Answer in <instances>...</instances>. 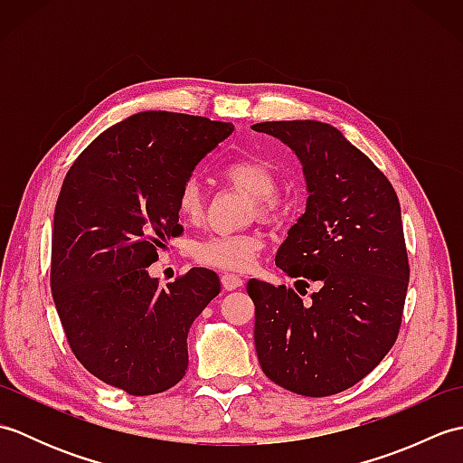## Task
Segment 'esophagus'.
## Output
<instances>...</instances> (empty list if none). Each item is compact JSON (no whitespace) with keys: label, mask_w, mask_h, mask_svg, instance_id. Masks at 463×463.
Wrapping results in <instances>:
<instances>
[{"label":"esophagus","mask_w":463,"mask_h":463,"mask_svg":"<svg viewBox=\"0 0 463 463\" xmlns=\"http://www.w3.org/2000/svg\"><path fill=\"white\" fill-rule=\"evenodd\" d=\"M221 282H222L224 290H234V288H241L244 280H242L241 277H237V274H229V272H224L222 277H221Z\"/></svg>","instance_id":"esophagus-1"}]
</instances>
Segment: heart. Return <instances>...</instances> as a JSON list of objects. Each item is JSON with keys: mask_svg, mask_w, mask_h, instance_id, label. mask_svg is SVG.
Returning <instances> with one entry per match:
<instances>
[{"mask_svg": "<svg viewBox=\"0 0 463 463\" xmlns=\"http://www.w3.org/2000/svg\"><path fill=\"white\" fill-rule=\"evenodd\" d=\"M224 179L237 186L252 201V213L262 221H277L282 214L279 193V175L269 161L257 156L231 161L224 166ZM176 211L184 219H196L203 211V193L194 176L184 179L176 191ZM264 247L257 232L211 234L193 247V257L204 267L231 272H247Z\"/></svg>", "mask_w": 463, "mask_h": 463, "instance_id": "b5f03b06", "label": "heart"}]
</instances>
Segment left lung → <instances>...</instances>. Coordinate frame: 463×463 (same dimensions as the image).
I'll list each match as a JSON object with an SVG mask.
<instances>
[{
  "instance_id": "8db88e82",
  "label": "left lung",
  "mask_w": 463,
  "mask_h": 463,
  "mask_svg": "<svg viewBox=\"0 0 463 463\" xmlns=\"http://www.w3.org/2000/svg\"><path fill=\"white\" fill-rule=\"evenodd\" d=\"M252 129L298 155L310 193L274 262L297 288L320 287L302 302L284 284L247 282L260 368L294 394H340L378 366L402 326L410 264L398 194L336 127L267 121Z\"/></svg>"
}]
</instances>
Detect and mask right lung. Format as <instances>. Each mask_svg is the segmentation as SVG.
Wrapping results in <instances>:
<instances>
[{"instance_id": "obj_1", "label": "right lung", "mask_w": 463, "mask_h": 463, "mask_svg": "<svg viewBox=\"0 0 463 463\" xmlns=\"http://www.w3.org/2000/svg\"><path fill=\"white\" fill-rule=\"evenodd\" d=\"M232 129L196 115L137 113L97 137L63 179L49 279L59 320L85 370L131 396L183 380L186 334L221 292L209 269L166 287L146 269L183 232L179 186Z\"/></svg>"}]
</instances>
